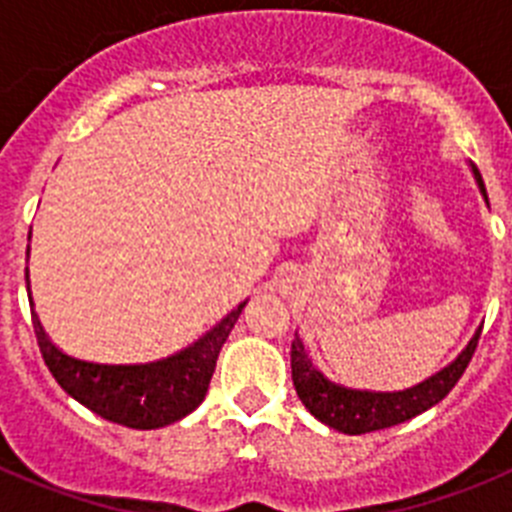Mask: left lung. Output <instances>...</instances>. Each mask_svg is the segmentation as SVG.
Returning a JSON list of instances; mask_svg holds the SVG:
<instances>
[{"mask_svg": "<svg viewBox=\"0 0 512 512\" xmlns=\"http://www.w3.org/2000/svg\"><path fill=\"white\" fill-rule=\"evenodd\" d=\"M472 174L477 179L479 192L487 200L485 182H482L477 166H472ZM479 333H482V325L474 330L472 341L449 366H443L441 372H436L433 377L400 392L354 390V387L330 382L318 366L312 364L305 351V343L295 333V341H292V382H295L297 397L310 410V415H315L320 423H325L333 431L348 433V436L382 431V428H392V425L405 423V420L425 413L454 390V384L459 382L464 369L472 361Z\"/></svg>", "mask_w": 512, "mask_h": 512, "instance_id": "1", "label": "left lung"}]
</instances>
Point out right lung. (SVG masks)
Here are the masks:
<instances>
[{
	"label": "right lung",
	"mask_w": 512,
	"mask_h": 512,
	"mask_svg": "<svg viewBox=\"0 0 512 512\" xmlns=\"http://www.w3.org/2000/svg\"><path fill=\"white\" fill-rule=\"evenodd\" d=\"M30 256V248H27ZM25 284L30 289V274L25 269ZM33 302V295H30ZM33 307V305H30ZM246 302L225 315L200 341L184 351L151 364H94L63 354L61 348L45 336L40 318L33 312V328L38 336L40 354L56 382L76 402L92 413L135 431H153L182 420L200 408L215 372L217 354L228 341L230 330L241 318Z\"/></svg>",
	"instance_id": "obj_1"
}]
</instances>
